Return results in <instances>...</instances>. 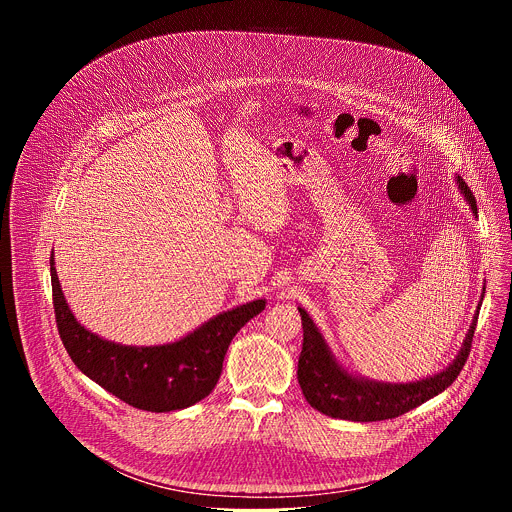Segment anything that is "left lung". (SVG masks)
Here are the masks:
<instances>
[{"instance_id": "8db88e82", "label": "left lung", "mask_w": 512, "mask_h": 512, "mask_svg": "<svg viewBox=\"0 0 512 512\" xmlns=\"http://www.w3.org/2000/svg\"><path fill=\"white\" fill-rule=\"evenodd\" d=\"M456 184L464 194V200L470 204L472 214L478 216L476 198L462 176H456ZM484 294L486 287H482L478 310L464 338V344L458 356L450 362V367L413 383H381L352 375L336 360L310 314L304 308H298L304 326V344L298 360V381L306 401L320 413L334 419L383 421L399 417L429 401L431 397L440 395L458 379L460 371L464 369Z\"/></svg>"}]
</instances>
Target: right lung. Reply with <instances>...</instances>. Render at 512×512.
<instances>
[{"instance_id":"obj_1","label":"right lung","mask_w":512,"mask_h":512,"mask_svg":"<svg viewBox=\"0 0 512 512\" xmlns=\"http://www.w3.org/2000/svg\"><path fill=\"white\" fill-rule=\"evenodd\" d=\"M52 302L60 340L72 362L97 385L131 407L168 413L204 399L218 383L235 334L265 310L253 300L218 314L184 338L158 346H127L105 340L70 312L50 257Z\"/></svg>"}]
</instances>
